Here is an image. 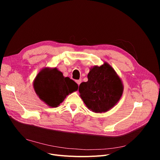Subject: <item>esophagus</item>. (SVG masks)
Instances as JSON below:
<instances>
[{"label":"esophagus","instance_id":"esophagus-1","mask_svg":"<svg viewBox=\"0 0 160 160\" xmlns=\"http://www.w3.org/2000/svg\"><path fill=\"white\" fill-rule=\"evenodd\" d=\"M76 82H77V83H78V86H79V85L80 84V83L82 82V79H80V80H77V81H76Z\"/></svg>","mask_w":160,"mask_h":160}]
</instances>
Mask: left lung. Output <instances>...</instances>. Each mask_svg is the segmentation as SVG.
Wrapping results in <instances>:
<instances>
[{
    "mask_svg": "<svg viewBox=\"0 0 160 160\" xmlns=\"http://www.w3.org/2000/svg\"><path fill=\"white\" fill-rule=\"evenodd\" d=\"M88 80L79 86L80 96L87 108L95 113H105L113 108L123 93L122 82L107 62L95 65L88 74Z\"/></svg>",
    "mask_w": 160,
    "mask_h": 160,
    "instance_id": "obj_1",
    "label": "left lung"
}]
</instances>
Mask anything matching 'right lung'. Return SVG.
Wrapping results in <instances>:
<instances>
[{"mask_svg":"<svg viewBox=\"0 0 160 160\" xmlns=\"http://www.w3.org/2000/svg\"><path fill=\"white\" fill-rule=\"evenodd\" d=\"M33 87L40 100L47 106L56 108L67 95L77 91L78 86L56 67H44L33 82Z\"/></svg>","mask_w":160,"mask_h":160,"instance_id":"right-lung-1","label":"right lung"}]
</instances>
